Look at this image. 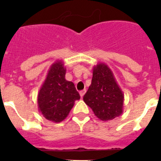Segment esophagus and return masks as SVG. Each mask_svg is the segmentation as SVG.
I'll list each match as a JSON object with an SVG mask.
<instances>
[{"label": "esophagus", "instance_id": "esophagus-1", "mask_svg": "<svg viewBox=\"0 0 161 161\" xmlns=\"http://www.w3.org/2000/svg\"><path fill=\"white\" fill-rule=\"evenodd\" d=\"M85 90H82L80 92V97H83V96L85 95Z\"/></svg>", "mask_w": 161, "mask_h": 161}]
</instances>
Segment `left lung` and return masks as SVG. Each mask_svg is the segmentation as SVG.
Listing matches in <instances>:
<instances>
[{
    "label": "left lung",
    "mask_w": 161,
    "mask_h": 161,
    "mask_svg": "<svg viewBox=\"0 0 161 161\" xmlns=\"http://www.w3.org/2000/svg\"><path fill=\"white\" fill-rule=\"evenodd\" d=\"M83 100L103 122L123 114L124 94L107 64L98 63L93 66L92 82Z\"/></svg>",
    "instance_id": "8db88e82"
}]
</instances>
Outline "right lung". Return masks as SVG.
Segmentation results:
<instances>
[{
  "label": "right lung",
  "instance_id": "1",
  "mask_svg": "<svg viewBox=\"0 0 161 161\" xmlns=\"http://www.w3.org/2000/svg\"><path fill=\"white\" fill-rule=\"evenodd\" d=\"M65 74L63 61H55L38 93V111L45 119L55 123L64 120L75 101L80 98L74 84L65 79Z\"/></svg>",
  "mask_w": 161,
  "mask_h": 161
}]
</instances>
